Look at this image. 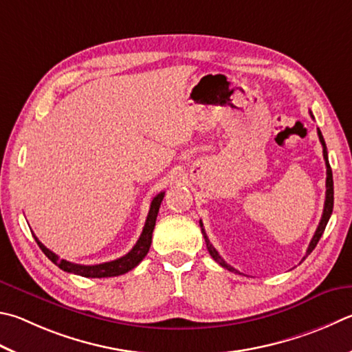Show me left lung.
Wrapping results in <instances>:
<instances>
[{
  "label": "left lung",
  "mask_w": 352,
  "mask_h": 352,
  "mask_svg": "<svg viewBox=\"0 0 352 352\" xmlns=\"http://www.w3.org/2000/svg\"><path fill=\"white\" fill-rule=\"evenodd\" d=\"M311 117H312V113H311ZM312 118H314V117H312ZM317 133H318V140H320V143H322V146H323V158H324V163H327V197H324V208H323L322 220H320V223H318L314 237H312V240H311V243H309L308 251H306V257H308V255H309L312 251H314V248L317 246V243H318V240H320V237L323 235L324 228H327L328 221H329V217H331V214H332V208H334V182H332V170H331V166H329V162H328L327 144H324V140H323V135H322L320 129H317ZM200 228H201V234H203V237H204V241H206V246H208V251H209V254H210V257H212V258L217 261V263H220L223 267H226L228 271L239 272L237 270H234L232 266H229V265L226 263V261L220 257L219 252L215 251V248H214L212 245H210L208 235H206V232H204V228H203V223H201V221H200ZM306 257H303V260H305ZM239 274H240V272H239Z\"/></svg>",
  "instance_id": "8db88e82"
}]
</instances>
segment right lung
I'll return each mask as SVG.
<instances>
[{
  "label": "right lung",
  "mask_w": 352,
  "mask_h": 352,
  "mask_svg": "<svg viewBox=\"0 0 352 352\" xmlns=\"http://www.w3.org/2000/svg\"><path fill=\"white\" fill-rule=\"evenodd\" d=\"M163 197H164V192H160L157 197H154V200H152L148 219H146L144 228H143V232H142V235H140V239L135 243V246H133L126 255H123V257L112 260V261H106V263L87 266V265H76V263H72V261H67V260H61V258H58V255L44 246L43 243L36 239V235H34V234L32 235H34V239L38 243V246H40L41 251L46 254V257L63 271L70 272V274H76V276H81V277H91V278L121 276V274H126L131 270H133V267H135L140 261L146 257V254H148L151 243H152V232H154V228H155L158 209H160V204H162V201H163Z\"/></svg>",
  "instance_id": "1"
}]
</instances>
